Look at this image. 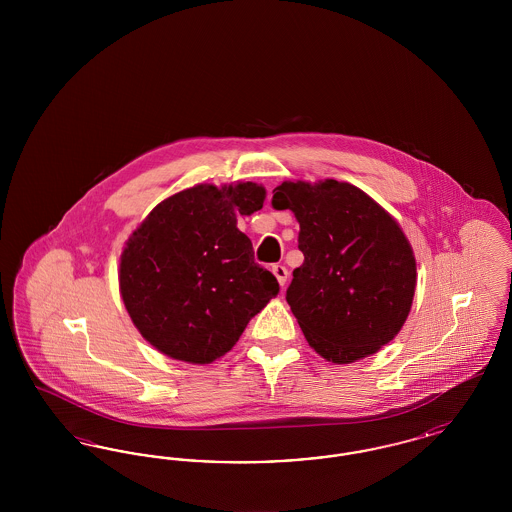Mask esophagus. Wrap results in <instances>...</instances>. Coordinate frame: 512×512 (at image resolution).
Masks as SVG:
<instances>
[{
  "mask_svg": "<svg viewBox=\"0 0 512 512\" xmlns=\"http://www.w3.org/2000/svg\"><path fill=\"white\" fill-rule=\"evenodd\" d=\"M272 274L276 276V280L280 282V286H284V284L288 282V268L284 267V265H274V267H272Z\"/></svg>",
  "mask_w": 512,
  "mask_h": 512,
  "instance_id": "esophagus-1",
  "label": "esophagus"
}]
</instances>
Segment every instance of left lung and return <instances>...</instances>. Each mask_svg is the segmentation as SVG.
Instances as JSON below:
<instances>
[{
	"mask_svg": "<svg viewBox=\"0 0 512 512\" xmlns=\"http://www.w3.org/2000/svg\"><path fill=\"white\" fill-rule=\"evenodd\" d=\"M272 207L299 222L303 265L286 292L309 345L349 365L390 343L411 313L413 247L370 195L338 180L282 182Z\"/></svg>",
	"mask_w": 512,
	"mask_h": 512,
	"instance_id": "1",
	"label": "left lung"
}]
</instances>
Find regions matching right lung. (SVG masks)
<instances>
[{
	"instance_id": "right-lung-1",
	"label": "right lung",
	"mask_w": 512,
	"mask_h": 512,
	"mask_svg": "<svg viewBox=\"0 0 512 512\" xmlns=\"http://www.w3.org/2000/svg\"><path fill=\"white\" fill-rule=\"evenodd\" d=\"M265 188L197 184L161 201L121 255L122 301L134 326L176 361L209 365L240 340L280 288L255 263L238 215L263 207Z\"/></svg>"
}]
</instances>
